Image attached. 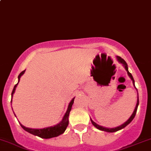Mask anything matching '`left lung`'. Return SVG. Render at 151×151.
I'll use <instances>...</instances> for the list:
<instances>
[{"label": "left lung", "mask_w": 151, "mask_h": 151, "mask_svg": "<svg viewBox=\"0 0 151 151\" xmlns=\"http://www.w3.org/2000/svg\"><path fill=\"white\" fill-rule=\"evenodd\" d=\"M116 58H117V60H118V62H119L120 63H121V64L123 65V67L125 68V69H126V71H127V74L128 75H129V77H130L131 80H132V83H133V85L134 86V88H136V87H135V85H134V80L133 77H132V74H131L130 72L129 71V69H128V65L127 63H126V62L124 60H123V58H121V57H119V56H116ZM137 89V88H136ZM138 94V93H137ZM138 105H139V96H137V104H136V106H135V109L134 110L133 113L132 114V115L130 116V118H129V119L127 120V121H126L124 123H123L122 125H121V126H117V127H115V128H106V127H104V126H99V125H98L97 123H96L94 122L93 121L92 119L91 118V123H92V124L94 126H95L96 129H99V130L101 131H104V132H118V131L121 130V129H123V128L126 127L127 125H129V123L132 121V120L134 119V118L135 117V115H136L137 113V107H138Z\"/></svg>", "instance_id": "1"}]
</instances>
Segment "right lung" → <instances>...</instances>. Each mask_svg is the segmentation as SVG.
I'll return each mask as SVG.
<instances>
[{
    "mask_svg": "<svg viewBox=\"0 0 151 151\" xmlns=\"http://www.w3.org/2000/svg\"><path fill=\"white\" fill-rule=\"evenodd\" d=\"M25 71V70L22 71V72L19 74V76H18V83L14 85V87L13 88V91H12V101H11V102H12L13 94L14 93L15 90H16L17 86L18 83H19L21 76L23 75ZM74 98H75V97H74V98L71 99V101H70V103L68 104V109H67L64 116L62 118L61 121H60V123H58V124L52 126H49V127L43 128V129H30V128L25 127V126H24L23 125H22L19 123H20V126H22V128L24 130L28 132V133L35 135V136L39 137L41 138H44V139H50V138L55 137H58L59 136V135L62 134L64 133V132L66 131L67 126H68V115H69L70 111H71V106H72L73 103H74ZM15 116H16V115H15Z\"/></svg>",
    "mask_w": 151,
    "mask_h": 151,
    "instance_id": "right-lung-1",
    "label": "right lung"
}]
</instances>
